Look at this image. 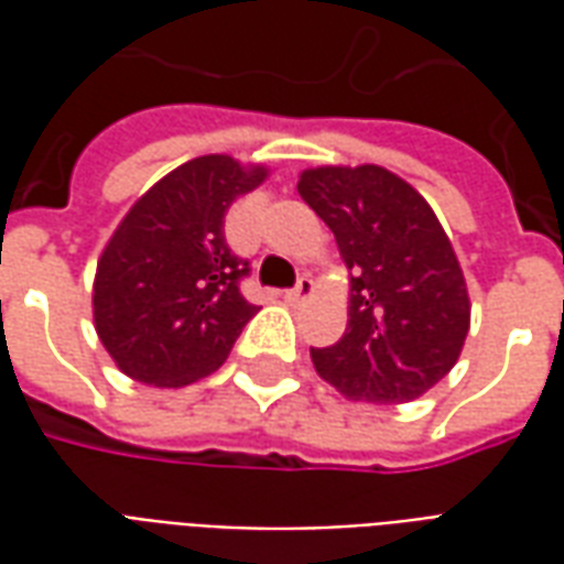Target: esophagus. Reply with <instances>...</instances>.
<instances>
[{
    "mask_svg": "<svg viewBox=\"0 0 564 564\" xmlns=\"http://www.w3.org/2000/svg\"><path fill=\"white\" fill-rule=\"evenodd\" d=\"M314 293V281H311V278H299V283H295V290H290V293L283 295V299H286V302H290V305H299V302H305L307 295Z\"/></svg>",
    "mask_w": 564,
    "mask_h": 564,
    "instance_id": "esophagus-1",
    "label": "esophagus"
}]
</instances>
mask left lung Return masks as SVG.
Returning <instances> with one entry per match:
<instances>
[{
  "mask_svg": "<svg viewBox=\"0 0 564 564\" xmlns=\"http://www.w3.org/2000/svg\"><path fill=\"white\" fill-rule=\"evenodd\" d=\"M295 186L350 271L347 329L311 350L317 375L350 402H414L459 362L471 326L444 226L404 177L371 162L305 169Z\"/></svg>",
  "mask_w": 564,
  "mask_h": 564,
  "instance_id": "8db88e82",
  "label": "left lung"
}]
</instances>
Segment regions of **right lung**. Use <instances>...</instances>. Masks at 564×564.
<instances>
[{
  "label": "right lung",
  "instance_id": "obj_1",
  "mask_svg": "<svg viewBox=\"0 0 564 564\" xmlns=\"http://www.w3.org/2000/svg\"><path fill=\"white\" fill-rule=\"evenodd\" d=\"M271 174L262 162L208 153L160 177L102 247L93 326L127 378L177 390L226 362L250 319L238 281L247 262L226 247V210Z\"/></svg>",
  "mask_w": 564,
  "mask_h": 564
}]
</instances>
